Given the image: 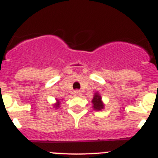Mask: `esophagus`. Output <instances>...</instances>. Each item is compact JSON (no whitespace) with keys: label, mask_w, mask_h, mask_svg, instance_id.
Instances as JSON below:
<instances>
[{"label":"esophagus","mask_w":158,"mask_h":158,"mask_svg":"<svg viewBox=\"0 0 158 158\" xmlns=\"http://www.w3.org/2000/svg\"><path fill=\"white\" fill-rule=\"evenodd\" d=\"M81 94V93L79 90H76V91H74V95L75 96H80V95Z\"/></svg>","instance_id":"1"}]
</instances>
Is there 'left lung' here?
Wrapping results in <instances>:
<instances>
[{"instance_id":"8db88e82","label":"left lung","mask_w":158,"mask_h":158,"mask_svg":"<svg viewBox=\"0 0 158 158\" xmlns=\"http://www.w3.org/2000/svg\"><path fill=\"white\" fill-rule=\"evenodd\" d=\"M92 103L93 104V107L94 108V110L100 111V110L104 108V104H103V103L101 101V97H100V96L98 93L95 94L94 97H93V100H92Z\"/></svg>"}]
</instances>
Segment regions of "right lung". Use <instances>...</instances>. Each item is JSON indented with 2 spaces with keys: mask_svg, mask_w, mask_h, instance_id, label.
<instances>
[{
  "mask_svg": "<svg viewBox=\"0 0 158 158\" xmlns=\"http://www.w3.org/2000/svg\"><path fill=\"white\" fill-rule=\"evenodd\" d=\"M59 102H58V103H57V104H55V107H56V108H57V107H59Z\"/></svg>",
  "mask_w": 158,
  "mask_h": 158,
  "instance_id": "obj_1",
  "label": "right lung"
}]
</instances>
